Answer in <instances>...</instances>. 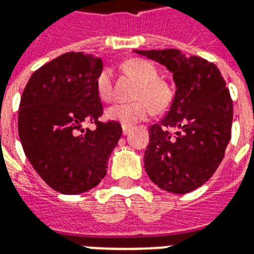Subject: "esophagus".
<instances>
[{"instance_id":"1","label":"esophagus","mask_w":254,"mask_h":254,"mask_svg":"<svg viewBox=\"0 0 254 254\" xmlns=\"http://www.w3.org/2000/svg\"><path fill=\"white\" fill-rule=\"evenodd\" d=\"M132 130V127H122V133H124V136H127L129 134V132Z\"/></svg>"}]
</instances>
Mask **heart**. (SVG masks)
<instances>
[{
  "label": "heart",
  "mask_w": 254,
  "mask_h": 254,
  "mask_svg": "<svg viewBox=\"0 0 254 254\" xmlns=\"http://www.w3.org/2000/svg\"><path fill=\"white\" fill-rule=\"evenodd\" d=\"M124 69L137 80L140 87L134 95L137 102L116 103L106 110V117L121 124L122 127H133L145 121L152 114V107L156 111H163L171 102V91L169 85L159 80L158 69L145 60H129L124 64ZM96 91L102 100L113 99L111 72L103 69L96 78Z\"/></svg>",
  "instance_id": "obj_1"
}]
</instances>
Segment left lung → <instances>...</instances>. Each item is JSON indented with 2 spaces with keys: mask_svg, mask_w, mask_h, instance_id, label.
<instances>
[{
  "mask_svg": "<svg viewBox=\"0 0 254 254\" xmlns=\"http://www.w3.org/2000/svg\"><path fill=\"white\" fill-rule=\"evenodd\" d=\"M134 53L167 67L177 87L165 118L148 129L144 167L160 189L185 194L205 184L223 160L233 124L230 91L216 65L204 58L177 49Z\"/></svg>",
  "mask_w": 254,
  "mask_h": 254,
  "instance_id": "obj_1",
  "label": "left lung"
}]
</instances>
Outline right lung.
<instances>
[{"label":"right lung","instance_id":"1","mask_svg":"<svg viewBox=\"0 0 254 254\" xmlns=\"http://www.w3.org/2000/svg\"><path fill=\"white\" fill-rule=\"evenodd\" d=\"M98 57L66 53L45 64L25 85L19 107V136L24 154L47 185L64 194L95 188L121 138V124L99 122L103 106L96 78ZM85 122L97 129L85 131Z\"/></svg>","mask_w":254,"mask_h":254}]
</instances>
